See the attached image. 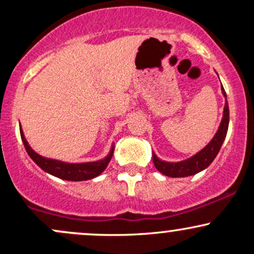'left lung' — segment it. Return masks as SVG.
<instances>
[{
	"mask_svg": "<svg viewBox=\"0 0 254 254\" xmlns=\"http://www.w3.org/2000/svg\"><path fill=\"white\" fill-rule=\"evenodd\" d=\"M221 90H222L223 97L226 99V103H224L223 107V117L220 123V127H218L216 133L212 137L211 141L209 142L203 149H200L198 153L192 155L191 157H189V159L183 160V161H165V160L160 159V157L153 151V162L154 165H155L157 171L171 178L190 177L193 176V174L199 173V172H202L203 170H205V168L209 167V165L214 161L215 157H216L218 151L221 149V147H222V143L224 138H226L229 125L228 101H227V94L226 92H224L222 84H221Z\"/></svg>",
	"mask_w": 254,
	"mask_h": 254,
	"instance_id": "left-lung-1",
	"label": "left lung"
}]
</instances>
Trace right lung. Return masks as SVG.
<instances>
[{"label": "right lung", "mask_w": 254, "mask_h": 254, "mask_svg": "<svg viewBox=\"0 0 254 254\" xmlns=\"http://www.w3.org/2000/svg\"><path fill=\"white\" fill-rule=\"evenodd\" d=\"M20 135H21L22 143L25 145V149L27 151V154L44 172L54 177L60 178V179L69 180V182H83V180H89L100 176L106 170L107 165H109V162L113 156V151H115V143H112L110 153L104 159L97 160V161L72 164V162L61 161V160L51 159V157L43 156L36 153V151L32 149L31 145L28 144L21 125H20Z\"/></svg>", "instance_id": "right-lung-1"}]
</instances>
